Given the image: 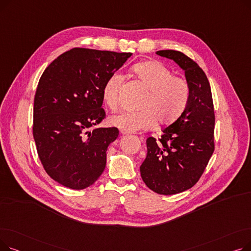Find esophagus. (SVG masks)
I'll use <instances>...</instances> for the list:
<instances>
[{"mask_svg":"<svg viewBox=\"0 0 251 251\" xmlns=\"http://www.w3.org/2000/svg\"><path fill=\"white\" fill-rule=\"evenodd\" d=\"M120 132H121V134H123V135H127V134H130L129 131H127V130H125V129H121V130H120Z\"/></svg>","mask_w":251,"mask_h":251,"instance_id":"34e87169","label":"esophagus"}]
</instances>
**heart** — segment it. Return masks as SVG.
<instances>
[{
  "label": "heart",
  "instance_id": "b5f03b06",
  "mask_svg": "<svg viewBox=\"0 0 251 251\" xmlns=\"http://www.w3.org/2000/svg\"><path fill=\"white\" fill-rule=\"evenodd\" d=\"M133 73L149 89L138 111H122L111 117L113 125L133 132L152 127L156 121L166 125L174 122L186 108L190 88L184 78L173 76L165 65L156 61L141 62L132 67ZM123 82V75L111 74L102 88L104 102L112 110L119 103V91Z\"/></svg>",
  "mask_w": 251,
  "mask_h": 251
}]
</instances>
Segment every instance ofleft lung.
<instances>
[{
    "label": "left lung",
    "mask_w": 251,
    "mask_h": 251,
    "mask_svg": "<svg viewBox=\"0 0 251 251\" xmlns=\"http://www.w3.org/2000/svg\"><path fill=\"white\" fill-rule=\"evenodd\" d=\"M185 72L190 95L176 121L163 130L160 141L147 139L148 153L140 175L152 191L172 195L191 188L200 180L215 149V113L207 77L194 61L181 51L157 50Z\"/></svg>",
    "instance_id": "1"
}]
</instances>
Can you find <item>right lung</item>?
Here are the masks:
<instances>
[{
	"instance_id": "right-lung-1",
	"label": "right lung",
	"mask_w": 251,
	"mask_h": 251,
	"mask_svg": "<svg viewBox=\"0 0 251 251\" xmlns=\"http://www.w3.org/2000/svg\"><path fill=\"white\" fill-rule=\"evenodd\" d=\"M132 56L75 48L52 61L36 88L33 138L46 172L61 185L84 189L102 174L119 130L94 128L105 117L102 88Z\"/></svg>"
}]
</instances>
